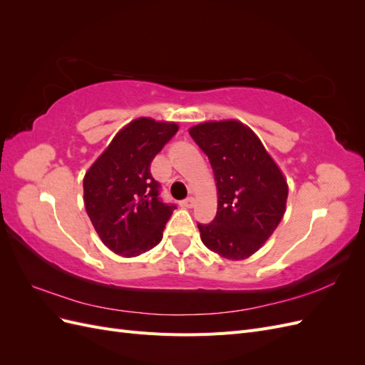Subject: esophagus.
Returning <instances> with one entry per match:
<instances>
[{
  "label": "esophagus",
  "instance_id": "obj_1",
  "mask_svg": "<svg viewBox=\"0 0 365 365\" xmlns=\"http://www.w3.org/2000/svg\"><path fill=\"white\" fill-rule=\"evenodd\" d=\"M195 205V197H187V200L181 201V207L184 208H192Z\"/></svg>",
  "mask_w": 365,
  "mask_h": 365
}]
</instances>
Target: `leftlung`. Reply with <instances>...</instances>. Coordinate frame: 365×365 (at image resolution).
<instances>
[{
	"label": "left lung",
	"instance_id": "1",
	"mask_svg": "<svg viewBox=\"0 0 365 365\" xmlns=\"http://www.w3.org/2000/svg\"><path fill=\"white\" fill-rule=\"evenodd\" d=\"M212 164L217 212L197 224L202 244L227 260L259 251L286 212L288 182L254 130L239 120L204 121L189 129Z\"/></svg>",
	"mask_w": 365,
	"mask_h": 365
}]
</instances>
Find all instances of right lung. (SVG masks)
Segmentation results:
<instances>
[{
	"instance_id": "add662e5",
	"label": "right lung",
	"mask_w": 365,
	"mask_h": 365,
	"mask_svg": "<svg viewBox=\"0 0 365 365\" xmlns=\"http://www.w3.org/2000/svg\"><path fill=\"white\" fill-rule=\"evenodd\" d=\"M175 121L138 117L121 128L83 176V202L113 252L137 257L163 239L175 205L160 201L150 163L176 132Z\"/></svg>"
}]
</instances>
